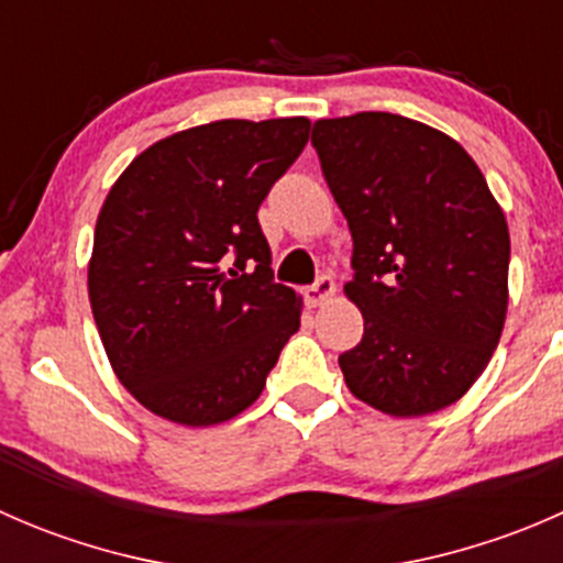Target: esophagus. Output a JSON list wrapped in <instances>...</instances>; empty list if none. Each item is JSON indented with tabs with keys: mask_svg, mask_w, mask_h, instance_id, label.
<instances>
[{
	"mask_svg": "<svg viewBox=\"0 0 563 563\" xmlns=\"http://www.w3.org/2000/svg\"><path fill=\"white\" fill-rule=\"evenodd\" d=\"M332 294H334V280L329 275H321L313 286L305 291V299H308L310 308H318V305L329 302V299H332Z\"/></svg>",
	"mask_w": 563,
	"mask_h": 563,
	"instance_id": "obj_1",
	"label": "esophagus"
}]
</instances>
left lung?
I'll use <instances>...</instances> for the list:
<instances>
[{"mask_svg":"<svg viewBox=\"0 0 563 563\" xmlns=\"http://www.w3.org/2000/svg\"><path fill=\"white\" fill-rule=\"evenodd\" d=\"M313 146L354 240L345 297L365 334L340 354L351 395L389 417L457 402L501 340L509 229L468 152L387 111L318 119Z\"/></svg>","mask_w":563,"mask_h":563,"instance_id":"left-lung-1","label":"left lung"}]
</instances>
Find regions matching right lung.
Returning a JSON list of instances; mask_svg holds the SVG:
<instances>
[{"label": "right lung", "instance_id": "obj_1", "mask_svg": "<svg viewBox=\"0 0 563 563\" xmlns=\"http://www.w3.org/2000/svg\"><path fill=\"white\" fill-rule=\"evenodd\" d=\"M308 135L305 117L198 124L141 152L108 190L89 302L113 373L157 417L234 419L299 329L302 297L272 280L255 212Z\"/></svg>", "mask_w": 563, "mask_h": 563}]
</instances>
